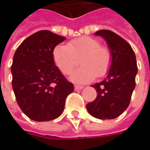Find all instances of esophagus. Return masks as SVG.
Returning a JSON list of instances; mask_svg holds the SVG:
<instances>
[{
    "mask_svg": "<svg viewBox=\"0 0 150 150\" xmlns=\"http://www.w3.org/2000/svg\"><path fill=\"white\" fill-rule=\"evenodd\" d=\"M83 88V86H79V85H75V86H74V89L76 90V91L82 90Z\"/></svg>",
    "mask_w": 150,
    "mask_h": 150,
    "instance_id": "34e87169",
    "label": "esophagus"
}]
</instances>
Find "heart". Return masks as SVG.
<instances>
[{"label": "heart", "mask_w": 150, "mask_h": 150, "mask_svg": "<svg viewBox=\"0 0 150 150\" xmlns=\"http://www.w3.org/2000/svg\"><path fill=\"white\" fill-rule=\"evenodd\" d=\"M53 61L64 75L70 74L81 61L83 66L71 75V80L84 83L95 78L103 76L111 63L109 51L100 47V42L94 38L82 37L72 40L67 45H58L53 50Z\"/></svg>", "instance_id": "b5f03b06"}]
</instances>
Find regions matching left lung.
I'll use <instances>...</instances> for the list:
<instances>
[{
	"instance_id": "obj_1",
	"label": "left lung",
	"mask_w": 150,
	"mask_h": 150,
	"mask_svg": "<svg viewBox=\"0 0 150 150\" xmlns=\"http://www.w3.org/2000/svg\"><path fill=\"white\" fill-rule=\"evenodd\" d=\"M95 35L106 41L111 65L106 78L92 85L98 95L95 100L87 104V109L96 118L112 119L123 113L129 104L138 72L136 57L129 44L116 33L100 30Z\"/></svg>"
}]
</instances>
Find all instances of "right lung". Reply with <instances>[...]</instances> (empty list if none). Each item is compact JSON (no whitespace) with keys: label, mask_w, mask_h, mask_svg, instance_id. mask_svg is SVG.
I'll list each match as a JSON object with an SVG mask.
<instances>
[{"label":"right lung","mask_w":150,"mask_h":150,"mask_svg":"<svg viewBox=\"0 0 150 150\" xmlns=\"http://www.w3.org/2000/svg\"><path fill=\"white\" fill-rule=\"evenodd\" d=\"M65 40L50 31H39L24 40L15 52L12 88L21 111L34 121L58 118L66 98L74 90L53 61L55 47Z\"/></svg>","instance_id":"1"}]
</instances>
